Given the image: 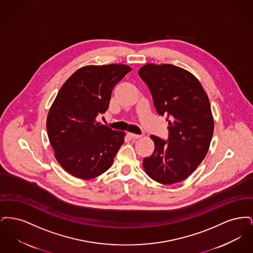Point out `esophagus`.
<instances>
[{"label": "esophagus", "mask_w": 253, "mask_h": 253, "mask_svg": "<svg viewBox=\"0 0 253 253\" xmlns=\"http://www.w3.org/2000/svg\"><path fill=\"white\" fill-rule=\"evenodd\" d=\"M128 136H129L131 139H137V138H140V137H141L140 134H135V133H132V132H128Z\"/></svg>", "instance_id": "1"}]
</instances>
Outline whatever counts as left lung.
I'll return each instance as SVG.
<instances>
[{
    "label": "left lung",
    "mask_w": 253,
    "mask_h": 253,
    "mask_svg": "<svg viewBox=\"0 0 253 253\" xmlns=\"http://www.w3.org/2000/svg\"><path fill=\"white\" fill-rule=\"evenodd\" d=\"M138 75L169 123L168 140L151 135L155 151L143 159L145 171L161 184L181 182L199 166L211 144L214 122L209 97L193 74L172 64L148 63Z\"/></svg>",
    "instance_id": "8db88e82"
}]
</instances>
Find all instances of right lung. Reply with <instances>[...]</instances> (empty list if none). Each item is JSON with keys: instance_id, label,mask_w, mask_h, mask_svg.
<instances>
[{"instance_id": "obj_1", "label": "right lung", "mask_w": 253, "mask_h": 253, "mask_svg": "<svg viewBox=\"0 0 253 253\" xmlns=\"http://www.w3.org/2000/svg\"><path fill=\"white\" fill-rule=\"evenodd\" d=\"M125 64L89 65L64 83L49 110V141L60 166L73 176L91 179L106 171L125 132L96 121L108 110L112 91L127 73Z\"/></svg>"}]
</instances>
